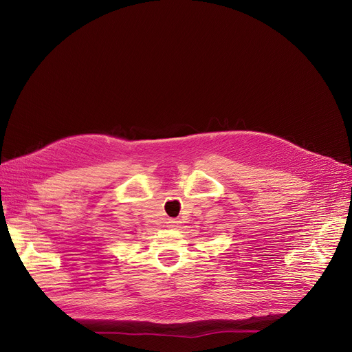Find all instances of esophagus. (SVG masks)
<instances>
[{
  "mask_svg": "<svg viewBox=\"0 0 352 352\" xmlns=\"http://www.w3.org/2000/svg\"><path fill=\"white\" fill-rule=\"evenodd\" d=\"M179 223L181 221H178V219H168V223L166 224H168L170 228H177V227H179Z\"/></svg>",
  "mask_w": 352,
  "mask_h": 352,
  "instance_id": "34e87169",
  "label": "esophagus"
}]
</instances>
